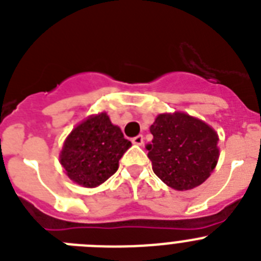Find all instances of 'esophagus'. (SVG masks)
I'll return each instance as SVG.
<instances>
[{"label":"esophagus","mask_w":261,"mask_h":261,"mask_svg":"<svg viewBox=\"0 0 261 261\" xmlns=\"http://www.w3.org/2000/svg\"><path fill=\"white\" fill-rule=\"evenodd\" d=\"M132 142L135 145H142V144H144V136H142V135L136 136V137L132 138Z\"/></svg>","instance_id":"obj_1"}]
</instances>
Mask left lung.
<instances>
[{
  "label": "left lung",
  "instance_id": "8db88e82",
  "mask_svg": "<svg viewBox=\"0 0 261 261\" xmlns=\"http://www.w3.org/2000/svg\"><path fill=\"white\" fill-rule=\"evenodd\" d=\"M147 156L156 176L177 191L204 183L218 161V136L204 121L176 112L159 115L150 126Z\"/></svg>",
  "mask_w": 261,
  "mask_h": 261
}]
</instances>
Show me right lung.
<instances>
[{
  "label": "right lung",
  "instance_id": "add662e5",
  "mask_svg": "<svg viewBox=\"0 0 261 261\" xmlns=\"http://www.w3.org/2000/svg\"><path fill=\"white\" fill-rule=\"evenodd\" d=\"M130 146L107 114H99L71 130L60 161L71 180L93 188L117 171L120 158Z\"/></svg>",
  "mask_w": 261,
  "mask_h": 261
}]
</instances>
